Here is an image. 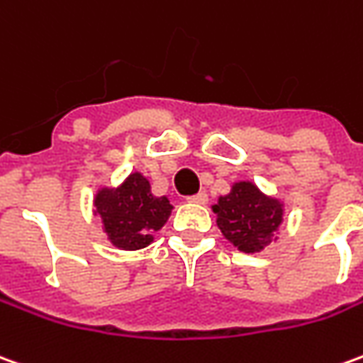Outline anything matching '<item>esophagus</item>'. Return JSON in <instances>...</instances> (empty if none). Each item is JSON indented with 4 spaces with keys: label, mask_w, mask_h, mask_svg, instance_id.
<instances>
[{
    "label": "esophagus",
    "mask_w": 363,
    "mask_h": 363,
    "mask_svg": "<svg viewBox=\"0 0 363 363\" xmlns=\"http://www.w3.org/2000/svg\"><path fill=\"white\" fill-rule=\"evenodd\" d=\"M186 200L192 202V204H206L208 194L202 190V192H196V194H190V196H186Z\"/></svg>",
    "instance_id": "obj_1"
}]
</instances>
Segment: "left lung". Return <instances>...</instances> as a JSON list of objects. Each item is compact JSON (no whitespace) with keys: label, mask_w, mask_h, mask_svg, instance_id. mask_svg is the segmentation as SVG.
I'll return each instance as SVG.
<instances>
[{"label":"left lung","mask_w":363,"mask_h":363,"mask_svg":"<svg viewBox=\"0 0 363 363\" xmlns=\"http://www.w3.org/2000/svg\"><path fill=\"white\" fill-rule=\"evenodd\" d=\"M218 228L238 250L253 253L265 250L283 220V206L261 194L252 182H235L230 194L214 206Z\"/></svg>","instance_id":"obj_1"}]
</instances>
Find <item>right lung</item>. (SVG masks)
I'll return each mask as SVG.
<instances>
[{"mask_svg": "<svg viewBox=\"0 0 363 363\" xmlns=\"http://www.w3.org/2000/svg\"><path fill=\"white\" fill-rule=\"evenodd\" d=\"M94 204L111 243L123 250L149 245L173 210L167 196H153L149 181L139 173L129 174L118 190H100Z\"/></svg>", "mask_w": 363, "mask_h": 363, "instance_id": "add662e5", "label": "right lung"}]
</instances>
